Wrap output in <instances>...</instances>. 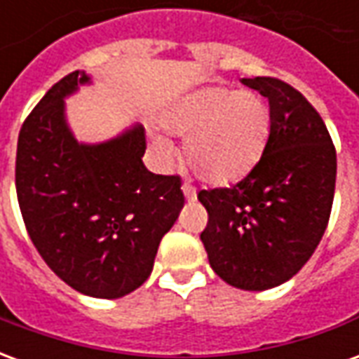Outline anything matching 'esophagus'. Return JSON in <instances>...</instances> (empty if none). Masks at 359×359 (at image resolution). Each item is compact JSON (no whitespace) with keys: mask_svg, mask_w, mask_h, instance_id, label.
I'll return each mask as SVG.
<instances>
[{"mask_svg":"<svg viewBox=\"0 0 359 359\" xmlns=\"http://www.w3.org/2000/svg\"><path fill=\"white\" fill-rule=\"evenodd\" d=\"M182 194H184V198H187L188 202H194L196 200V190L190 187V184H187V182L182 184Z\"/></svg>","mask_w":359,"mask_h":359,"instance_id":"obj_1","label":"esophagus"}]
</instances>
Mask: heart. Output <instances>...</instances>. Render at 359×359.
Segmentation results:
<instances>
[{
  "label": "heart",
  "instance_id": "1",
  "mask_svg": "<svg viewBox=\"0 0 359 359\" xmlns=\"http://www.w3.org/2000/svg\"><path fill=\"white\" fill-rule=\"evenodd\" d=\"M161 121L171 133L188 136L184 159L210 184L246 177L264 156L271 134V111L262 95L219 86L182 97ZM154 148L163 161L172 157L161 138H154Z\"/></svg>",
  "mask_w": 359,
  "mask_h": 359
}]
</instances>
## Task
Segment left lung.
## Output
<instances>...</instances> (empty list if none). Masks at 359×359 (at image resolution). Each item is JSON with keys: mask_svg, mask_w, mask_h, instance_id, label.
<instances>
[{"mask_svg": "<svg viewBox=\"0 0 359 359\" xmlns=\"http://www.w3.org/2000/svg\"><path fill=\"white\" fill-rule=\"evenodd\" d=\"M242 82L269 100V142L236 184L198 192L210 217L200 238L225 283L267 290L292 278L323 238L337 151L321 115L298 90L271 76Z\"/></svg>", "mask_w": 359, "mask_h": 359, "instance_id": "obj_1", "label": "left lung"}]
</instances>
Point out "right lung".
<instances>
[{
    "label": "right lung",
    "instance_id": "add662e5",
    "mask_svg": "<svg viewBox=\"0 0 359 359\" xmlns=\"http://www.w3.org/2000/svg\"><path fill=\"white\" fill-rule=\"evenodd\" d=\"M88 82L84 71L67 74L22 123L15 187L28 236L50 269L81 294L113 300L146 283L184 196L177 175L142 163V125L100 144L74 138L65 97Z\"/></svg>",
    "mask_w": 359,
    "mask_h": 359
}]
</instances>
